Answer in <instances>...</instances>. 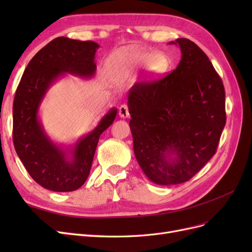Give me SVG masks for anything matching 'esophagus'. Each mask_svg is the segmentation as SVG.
<instances>
[{
  "label": "esophagus",
  "mask_w": 252,
  "mask_h": 252,
  "mask_svg": "<svg viewBox=\"0 0 252 252\" xmlns=\"http://www.w3.org/2000/svg\"><path fill=\"white\" fill-rule=\"evenodd\" d=\"M119 114L121 118H128L129 117V110H128V105L127 104H122L119 108Z\"/></svg>",
  "instance_id": "34e87169"
}]
</instances>
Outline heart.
<instances>
[{
    "mask_svg": "<svg viewBox=\"0 0 252 252\" xmlns=\"http://www.w3.org/2000/svg\"><path fill=\"white\" fill-rule=\"evenodd\" d=\"M130 62L136 66H148L150 71L154 74L163 73L168 66V61L162 53L155 52H142L133 55Z\"/></svg>",
    "mask_w": 252,
    "mask_h": 252,
    "instance_id": "b5f03b06",
    "label": "heart"
}]
</instances>
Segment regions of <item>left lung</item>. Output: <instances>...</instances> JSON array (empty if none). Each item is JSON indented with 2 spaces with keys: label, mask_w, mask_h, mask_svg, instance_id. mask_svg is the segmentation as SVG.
Here are the masks:
<instances>
[{
  "label": "left lung",
  "mask_w": 252,
  "mask_h": 252,
  "mask_svg": "<svg viewBox=\"0 0 252 252\" xmlns=\"http://www.w3.org/2000/svg\"><path fill=\"white\" fill-rule=\"evenodd\" d=\"M175 69L129 90V126L138 163L158 185L189 181L217 152L226 124L225 89L208 57L195 43L177 39Z\"/></svg>",
  "instance_id": "1"
}]
</instances>
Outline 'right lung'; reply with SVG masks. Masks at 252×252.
Here are the masks:
<instances>
[{
  "label": "right lung",
  "mask_w": 252,
  "mask_h": 252,
  "mask_svg": "<svg viewBox=\"0 0 252 252\" xmlns=\"http://www.w3.org/2000/svg\"><path fill=\"white\" fill-rule=\"evenodd\" d=\"M98 44L59 36L28 63L13 101L12 139L17 154L37 184L58 192L73 191L86 182L100 135L116 119L110 109L93 131L73 147L63 149L45 133L37 111L51 84L64 73L91 78ZM71 155V158L67 156Z\"/></svg>",
  "instance_id": "obj_1"
}]
</instances>
